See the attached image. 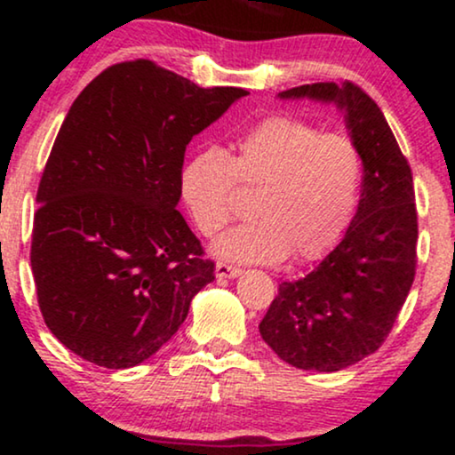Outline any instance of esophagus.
Returning a JSON list of instances; mask_svg holds the SVG:
<instances>
[{"label":"esophagus","mask_w":455,"mask_h":455,"mask_svg":"<svg viewBox=\"0 0 455 455\" xmlns=\"http://www.w3.org/2000/svg\"><path fill=\"white\" fill-rule=\"evenodd\" d=\"M242 274V269L235 267V265H228V263H216V275L218 278H237V275Z\"/></svg>","instance_id":"obj_1"}]
</instances>
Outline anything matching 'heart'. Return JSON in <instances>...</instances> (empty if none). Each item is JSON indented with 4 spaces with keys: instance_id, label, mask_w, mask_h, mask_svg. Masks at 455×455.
I'll return each mask as SVG.
<instances>
[{
    "instance_id": "1",
    "label": "heart",
    "mask_w": 455,
    "mask_h": 455,
    "mask_svg": "<svg viewBox=\"0 0 455 455\" xmlns=\"http://www.w3.org/2000/svg\"><path fill=\"white\" fill-rule=\"evenodd\" d=\"M363 156L344 132H323L297 115H269L235 140L205 148L181 169V196L196 228L212 237L233 218L235 188L257 190L252 222L218 239L216 254L239 263H297L331 252L351 227Z\"/></svg>"
}]
</instances>
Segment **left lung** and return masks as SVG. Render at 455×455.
I'll return each instance as SVG.
<instances>
[{
	"label": "left lung",
	"mask_w": 455,
	"mask_h": 455,
	"mask_svg": "<svg viewBox=\"0 0 455 455\" xmlns=\"http://www.w3.org/2000/svg\"><path fill=\"white\" fill-rule=\"evenodd\" d=\"M280 98L336 102L363 156L362 198L342 242L304 278L282 282L259 325L286 363L338 372L379 351L415 280L412 173L379 104L355 83H312Z\"/></svg>",
	"instance_id": "1"
}]
</instances>
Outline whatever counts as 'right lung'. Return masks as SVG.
Instances as JSON below:
<instances>
[{"label":"right lung","instance_id":"right-lung-1","mask_svg":"<svg viewBox=\"0 0 455 455\" xmlns=\"http://www.w3.org/2000/svg\"><path fill=\"white\" fill-rule=\"evenodd\" d=\"M242 87H198L149 60L115 64L68 111L40 180L31 271L51 333L132 368L175 336L213 260L175 210L186 145Z\"/></svg>","mask_w":455,"mask_h":455}]
</instances>
